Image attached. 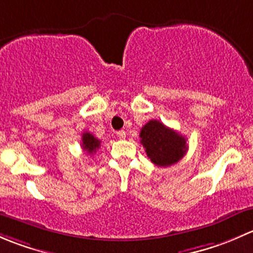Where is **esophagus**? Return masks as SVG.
<instances>
[{
    "label": "esophagus",
    "instance_id": "34e87169",
    "mask_svg": "<svg viewBox=\"0 0 253 253\" xmlns=\"http://www.w3.org/2000/svg\"><path fill=\"white\" fill-rule=\"evenodd\" d=\"M116 134H117V137H119L120 139H125V138H126V132H125L124 129H121V131H117Z\"/></svg>",
    "mask_w": 253,
    "mask_h": 253
}]
</instances>
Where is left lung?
I'll use <instances>...</instances> for the list:
<instances>
[{"mask_svg":"<svg viewBox=\"0 0 253 253\" xmlns=\"http://www.w3.org/2000/svg\"><path fill=\"white\" fill-rule=\"evenodd\" d=\"M141 143L147 157L157 167L176 164L187 152L186 138L158 120H150L141 129Z\"/></svg>","mask_w":253,"mask_h":253,"instance_id":"1","label":"left lung"}]
</instances>
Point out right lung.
I'll list each match as a JSON object with an SVG mask.
<instances>
[{
  "instance_id": "1",
  "label": "right lung",
  "mask_w": 253,
  "mask_h": 253,
  "mask_svg": "<svg viewBox=\"0 0 253 253\" xmlns=\"http://www.w3.org/2000/svg\"><path fill=\"white\" fill-rule=\"evenodd\" d=\"M100 143L101 142L99 141L98 138H95V137L91 133H89V132H84V133L82 134V148H83L86 153H89V154L95 153L96 149H99V147H100Z\"/></svg>"
}]
</instances>
